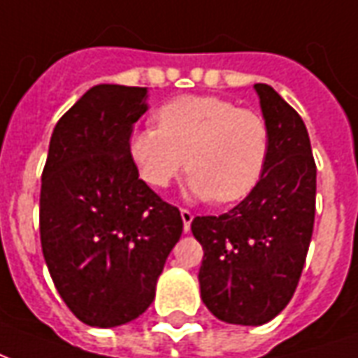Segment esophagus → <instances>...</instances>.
I'll return each mask as SVG.
<instances>
[{
    "label": "esophagus",
    "mask_w": 358,
    "mask_h": 358,
    "mask_svg": "<svg viewBox=\"0 0 358 358\" xmlns=\"http://www.w3.org/2000/svg\"><path fill=\"white\" fill-rule=\"evenodd\" d=\"M180 217H182V220H184V232H187V230H189V226H192V220H194L192 210L182 209L180 210Z\"/></svg>",
    "instance_id": "34e87169"
}]
</instances>
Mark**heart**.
<instances>
[{"mask_svg":"<svg viewBox=\"0 0 358 358\" xmlns=\"http://www.w3.org/2000/svg\"><path fill=\"white\" fill-rule=\"evenodd\" d=\"M157 128L130 136L128 153L141 180L166 187L189 172L187 189L197 199L236 203L263 178L270 155L266 118L215 95H182L155 110Z\"/></svg>","mask_w":358,"mask_h":358,"instance_id":"heart-1","label":"heart"}]
</instances>
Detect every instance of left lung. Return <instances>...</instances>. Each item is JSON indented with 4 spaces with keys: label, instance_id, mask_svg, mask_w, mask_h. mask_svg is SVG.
<instances>
[{
    "label": "left lung",
    "instance_id": "obj_1",
    "mask_svg": "<svg viewBox=\"0 0 358 358\" xmlns=\"http://www.w3.org/2000/svg\"><path fill=\"white\" fill-rule=\"evenodd\" d=\"M270 128L263 178L232 210L195 217L203 245L201 299L218 320L261 326L280 315L299 284L313 236L316 164L299 113L255 84Z\"/></svg>",
    "mask_w": 358,
    "mask_h": 358
}]
</instances>
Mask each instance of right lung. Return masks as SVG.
<instances>
[{
	"label": "right lung",
	"instance_id": "1",
	"mask_svg": "<svg viewBox=\"0 0 358 358\" xmlns=\"http://www.w3.org/2000/svg\"><path fill=\"white\" fill-rule=\"evenodd\" d=\"M145 92L88 90L59 118L42 172L43 259L66 307L97 328L145 313L184 226L178 207L138 178L128 153Z\"/></svg>",
	"mask_w": 358,
	"mask_h": 358
}]
</instances>
